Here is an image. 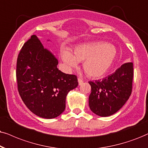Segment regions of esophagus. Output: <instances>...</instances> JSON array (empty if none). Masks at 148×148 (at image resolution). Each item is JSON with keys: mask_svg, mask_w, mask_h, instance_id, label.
Listing matches in <instances>:
<instances>
[{"mask_svg": "<svg viewBox=\"0 0 148 148\" xmlns=\"http://www.w3.org/2000/svg\"><path fill=\"white\" fill-rule=\"evenodd\" d=\"M78 85H81L83 83V80L80 78H78Z\"/></svg>", "mask_w": 148, "mask_h": 148, "instance_id": "obj_1", "label": "esophagus"}]
</instances>
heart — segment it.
<instances>
[{
    "mask_svg": "<svg viewBox=\"0 0 148 148\" xmlns=\"http://www.w3.org/2000/svg\"><path fill=\"white\" fill-rule=\"evenodd\" d=\"M117 56V50L112 44L91 42L78 46L74 55L67 50L61 51V57L68 69L75 68L83 62V68L89 77H102L109 70Z\"/></svg>",
    "mask_w": 148,
    "mask_h": 148,
    "instance_id": "b5f03b06",
    "label": "heart"
}]
</instances>
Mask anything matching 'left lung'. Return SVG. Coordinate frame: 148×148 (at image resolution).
<instances>
[{
  "label": "left lung",
  "instance_id": "8db88e82",
  "mask_svg": "<svg viewBox=\"0 0 148 148\" xmlns=\"http://www.w3.org/2000/svg\"><path fill=\"white\" fill-rule=\"evenodd\" d=\"M133 63H126L102 80L89 81L91 111L101 117H108L119 111L131 95Z\"/></svg>",
  "mask_w": 148,
  "mask_h": 148
}]
</instances>
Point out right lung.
Listing matches in <instances>:
<instances>
[{
    "label": "right lung",
    "mask_w": 148,
    "mask_h": 148,
    "mask_svg": "<svg viewBox=\"0 0 148 148\" xmlns=\"http://www.w3.org/2000/svg\"><path fill=\"white\" fill-rule=\"evenodd\" d=\"M58 63L35 35L24 43L17 59L20 96L30 111L42 118L60 115L65 108L69 91L78 85L76 76L61 72Z\"/></svg>",
    "instance_id": "1"
}]
</instances>
